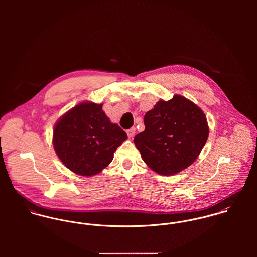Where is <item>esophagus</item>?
Returning a JSON list of instances; mask_svg holds the SVG:
<instances>
[{
	"label": "esophagus",
	"instance_id": "esophagus-1",
	"mask_svg": "<svg viewBox=\"0 0 257 257\" xmlns=\"http://www.w3.org/2000/svg\"><path fill=\"white\" fill-rule=\"evenodd\" d=\"M126 134H127V136L130 138H133L135 136V134H136V127H131L128 130H126Z\"/></svg>",
	"mask_w": 257,
	"mask_h": 257
}]
</instances>
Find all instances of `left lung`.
Returning a JSON list of instances; mask_svg holds the SVG:
<instances>
[{"label": "left lung", "mask_w": 257, "mask_h": 257, "mask_svg": "<svg viewBox=\"0 0 257 257\" xmlns=\"http://www.w3.org/2000/svg\"><path fill=\"white\" fill-rule=\"evenodd\" d=\"M145 125V131L135 137V145L147 166L164 176L189 167L209 137L203 110L179 95L157 102L146 113Z\"/></svg>", "instance_id": "left-lung-1"}]
</instances>
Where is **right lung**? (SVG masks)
Returning a JSON list of instances; mask_svg holds the SVG:
<instances>
[{
    "instance_id": "add662e5",
    "label": "right lung",
    "mask_w": 257,
    "mask_h": 257,
    "mask_svg": "<svg viewBox=\"0 0 257 257\" xmlns=\"http://www.w3.org/2000/svg\"><path fill=\"white\" fill-rule=\"evenodd\" d=\"M103 105L84 102L56 122L53 147L62 163L81 176H93L106 168L113 152L127 139L126 133L102 110Z\"/></svg>"
}]
</instances>
